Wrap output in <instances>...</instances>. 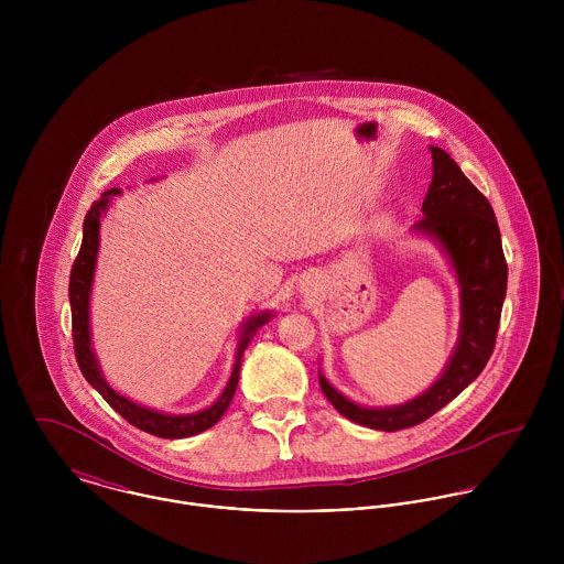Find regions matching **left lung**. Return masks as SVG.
Listing matches in <instances>:
<instances>
[{
	"instance_id": "8db88e82",
	"label": "left lung",
	"mask_w": 564,
	"mask_h": 564,
	"mask_svg": "<svg viewBox=\"0 0 564 564\" xmlns=\"http://www.w3.org/2000/svg\"><path fill=\"white\" fill-rule=\"evenodd\" d=\"M432 182L425 193L423 217L410 228L414 237L434 242L447 258L460 295V325L456 347L443 373L421 395L398 405H362L338 393L319 371L327 402L343 416L371 430L395 432L412 427L458 398L482 373L506 300L508 267L495 213L456 161L430 145Z\"/></svg>"
}]
</instances>
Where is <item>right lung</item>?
I'll return each mask as SVG.
<instances>
[{
	"label": "right lung",
	"instance_id": "1",
	"mask_svg": "<svg viewBox=\"0 0 564 564\" xmlns=\"http://www.w3.org/2000/svg\"><path fill=\"white\" fill-rule=\"evenodd\" d=\"M121 195L119 188L106 191L86 213L84 217V235H82V247L72 278H69V302H72V323H74V343H76V358L80 365L82 376L86 382L110 403L126 421H130L134 427L161 436V438H186L195 436L208 427H213L228 405L232 402L239 384V371H241L242 351L251 343L256 329H260L264 323L271 322L275 313L271 311H260L245 319L239 327V343L235 351V365H232V376L219 395V400L210 403L204 410L191 412V414H171V412H161L148 405L132 402L130 398L117 393L104 378L99 360L93 351V338H90V291H93V278H95V264H97V251H99V230H101V219L106 217L112 197Z\"/></svg>",
	"mask_w": 564,
	"mask_h": 564
}]
</instances>
